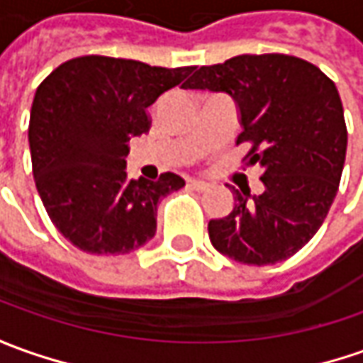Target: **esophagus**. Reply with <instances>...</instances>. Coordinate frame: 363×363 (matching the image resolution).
Instances as JSON below:
<instances>
[{"instance_id": "1", "label": "esophagus", "mask_w": 363, "mask_h": 363, "mask_svg": "<svg viewBox=\"0 0 363 363\" xmlns=\"http://www.w3.org/2000/svg\"><path fill=\"white\" fill-rule=\"evenodd\" d=\"M189 186H191L192 191H196V192H204L211 189V184L204 181H189Z\"/></svg>"}]
</instances>
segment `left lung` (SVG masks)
Listing matches in <instances>:
<instances>
[{"instance_id":"left-lung-1","label":"left lung","mask_w":363,"mask_h":363,"mask_svg":"<svg viewBox=\"0 0 363 363\" xmlns=\"http://www.w3.org/2000/svg\"><path fill=\"white\" fill-rule=\"evenodd\" d=\"M184 89L228 93L240 109L236 145L246 167H262L264 192L236 191L228 216L208 223L213 246L240 264L282 262L322 226L336 199L347 129L334 81L284 53L238 55L194 71Z\"/></svg>"}]
</instances>
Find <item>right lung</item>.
<instances>
[{
    "mask_svg": "<svg viewBox=\"0 0 363 363\" xmlns=\"http://www.w3.org/2000/svg\"><path fill=\"white\" fill-rule=\"evenodd\" d=\"M194 67H150L83 55L37 87L29 117L33 179L51 223L79 250L127 254L157 233V204L184 186L179 174L130 181L129 140L149 133V107Z\"/></svg>",
    "mask_w": 363,
    "mask_h": 363,
    "instance_id": "right-lung-1",
    "label": "right lung"
}]
</instances>
